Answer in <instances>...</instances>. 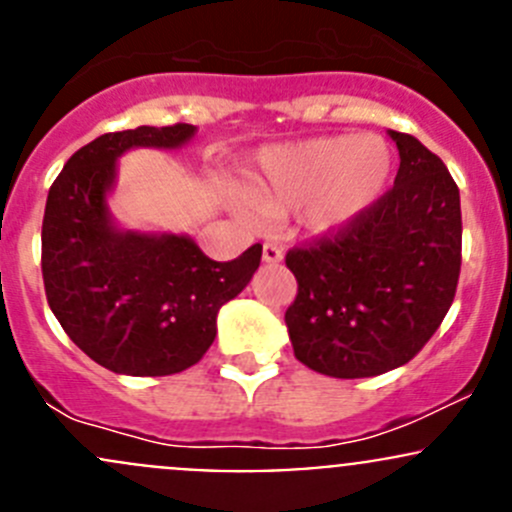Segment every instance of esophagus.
Instances as JSON below:
<instances>
[{"label": "esophagus", "instance_id": "34e87169", "mask_svg": "<svg viewBox=\"0 0 512 512\" xmlns=\"http://www.w3.org/2000/svg\"><path fill=\"white\" fill-rule=\"evenodd\" d=\"M282 257H285V252H282V247H277L275 242H265V245H262V260H265L267 265H277V262H282Z\"/></svg>", "mask_w": 512, "mask_h": 512}]
</instances>
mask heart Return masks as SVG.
Listing matches in <instances>:
<instances>
[{
    "label": "heart",
    "mask_w": 512,
    "mask_h": 512,
    "mask_svg": "<svg viewBox=\"0 0 512 512\" xmlns=\"http://www.w3.org/2000/svg\"><path fill=\"white\" fill-rule=\"evenodd\" d=\"M394 156L379 136H319L260 153L247 190L230 188L237 215H280L294 208L299 225L332 237L359 223L384 195Z\"/></svg>",
    "instance_id": "b5f03b06"
}]
</instances>
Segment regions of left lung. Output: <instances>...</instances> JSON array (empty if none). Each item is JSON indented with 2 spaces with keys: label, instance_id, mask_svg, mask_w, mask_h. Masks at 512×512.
Wrapping results in <instances>:
<instances>
[{
  "label": "left lung",
  "instance_id": "obj_1",
  "mask_svg": "<svg viewBox=\"0 0 512 512\" xmlns=\"http://www.w3.org/2000/svg\"><path fill=\"white\" fill-rule=\"evenodd\" d=\"M394 188L349 230L287 252L297 297L285 322L294 356L334 379L404 366L441 327L461 275V195L436 153L409 133Z\"/></svg>",
  "mask_w": 512,
  "mask_h": 512
}]
</instances>
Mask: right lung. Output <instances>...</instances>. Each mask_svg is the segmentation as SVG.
<instances>
[{"label": "right lung", "instance_id": "add662e5", "mask_svg": "<svg viewBox=\"0 0 512 512\" xmlns=\"http://www.w3.org/2000/svg\"><path fill=\"white\" fill-rule=\"evenodd\" d=\"M198 128L138 126L103 133L66 160L49 188L41 275L71 342L126 376H168L198 364L218 334V312L260 267L262 245L215 262L190 235L118 227L108 208L118 158L131 148L175 151Z\"/></svg>", "mask_w": 512, "mask_h": 512}]
</instances>
